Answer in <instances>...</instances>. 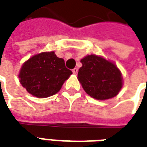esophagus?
<instances>
[{"mask_svg":"<svg viewBox=\"0 0 147 147\" xmlns=\"http://www.w3.org/2000/svg\"><path fill=\"white\" fill-rule=\"evenodd\" d=\"M72 72H73V74L78 73V68H77V67H75V68H73V69H72Z\"/></svg>","mask_w":147,"mask_h":147,"instance_id":"1","label":"esophagus"}]
</instances>
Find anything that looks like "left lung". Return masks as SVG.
Returning a JSON list of instances; mask_svg holds the SVG:
<instances>
[{
    "label": "left lung",
    "mask_w": 147,
    "mask_h": 147,
    "mask_svg": "<svg viewBox=\"0 0 147 147\" xmlns=\"http://www.w3.org/2000/svg\"><path fill=\"white\" fill-rule=\"evenodd\" d=\"M78 80L87 94L98 100L113 98L122 87V76L117 66L104 58L90 55L81 60Z\"/></svg>",
    "instance_id": "1"
}]
</instances>
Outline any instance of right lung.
Here are the masks:
<instances>
[{
  "label": "right lung",
  "mask_w": 147,
  "mask_h": 147,
  "mask_svg": "<svg viewBox=\"0 0 147 147\" xmlns=\"http://www.w3.org/2000/svg\"><path fill=\"white\" fill-rule=\"evenodd\" d=\"M72 71L65 67L64 59L54 52L42 53L30 58L22 66L20 79L22 86L37 98L57 94Z\"/></svg>",
  "instance_id": "add662e5"
}]
</instances>
